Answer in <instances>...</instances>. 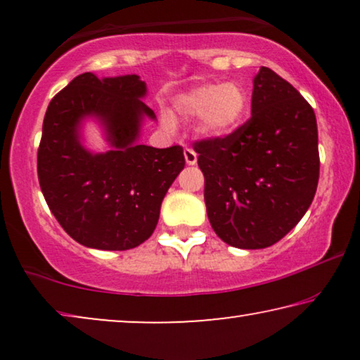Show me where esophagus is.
Listing matches in <instances>:
<instances>
[{"instance_id":"34e87169","label":"esophagus","mask_w":360,"mask_h":360,"mask_svg":"<svg viewBox=\"0 0 360 360\" xmlns=\"http://www.w3.org/2000/svg\"><path fill=\"white\" fill-rule=\"evenodd\" d=\"M184 155H185V162L188 165H195L196 160H198V155H196V152L193 149H190V147H186L184 150Z\"/></svg>"}]
</instances>
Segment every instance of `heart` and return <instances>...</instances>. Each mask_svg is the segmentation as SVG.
<instances>
[{
  "label": "heart",
  "mask_w": 360,
  "mask_h": 360,
  "mask_svg": "<svg viewBox=\"0 0 360 360\" xmlns=\"http://www.w3.org/2000/svg\"><path fill=\"white\" fill-rule=\"evenodd\" d=\"M249 93L239 82L203 83L181 91L174 98V110L186 121L196 120L201 136L226 139L239 131L249 115ZM162 126L175 131L176 122L170 111L162 110Z\"/></svg>",
  "instance_id": "obj_1"
}]
</instances>
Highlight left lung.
<instances>
[{
	"label": "left lung",
	"mask_w": 360,
	"mask_h": 360,
	"mask_svg": "<svg viewBox=\"0 0 360 360\" xmlns=\"http://www.w3.org/2000/svg\"><path fill=\"white\" fill-rule=\"evenodd\" d=\"M206 213L238 249H265L300 223L319 179L316 116L267 67L254 77L250 120L226 139L200 141Z\"/></svg>",
	"instance_id": "left-lung-1"
}]
</instances>
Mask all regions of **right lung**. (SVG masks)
Segmentation results:
<instances>
[{
	"instance_id": "right-lung-1",
	"label": "right lung",
	"mask_w": 360,
	"mask_h": 360,
	"mask_svg": "<svg viewBox=\"0 0 360 360\" xmlns=\"http://www.w3.org/2000/svg\"><path fill=\"white\" fill-rule=\"evenodd\" d=\"M139 75L73 78L49 103L37 152L44 198L65 233L85 248L127 250L159 223L160 205L185 167L184 149L141 144L144 120L155 112L142 101ZM88 120L102 127L108 149L82 144Z\"/></svg>"
}]
</instances>
